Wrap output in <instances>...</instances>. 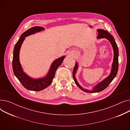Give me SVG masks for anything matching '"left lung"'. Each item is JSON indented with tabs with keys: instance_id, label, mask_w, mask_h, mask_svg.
Masks as SVG:
<instances>
[{
	"instance_id": "left-lung-1",
	"label": "left lung",
	"mask_w": 130,
	"mask_h": 130,
	"mask_svg": "<svg viewBox=\"0 0 130 130\" xmlns=\"http://www.w3.org/2000/svg\"><path fill=\"white\" fill-rule=\"evenodd\" d=\"M98 32V36L97 37L98 39L100 38H105L108 40L110 41L111 43L114 52V57H113V62L112 65V69L111 73L109 75L105 78L104 80H102L101 82L98 83L96 85H95L92 90H88L85 89L83 87H82L78 83L77 81L76 77H75V74L76 71L78 69V65L77 62L75 63V65L73 72V77L75 81V83L76 84V85L80 88V90L82 91L87 92V93H98L101 91H102L109 85L113 79L117 76V74L118 71V67H119V61H118V57H119V49L117 46V43L115 42V40H114V37L113 36L109 33L108 31L104 30L99 29L97 30Z\"/></svg>"
}]
</instances>
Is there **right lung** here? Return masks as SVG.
<instances>
[{
	"instance_id": "1",
	"label": "right lung",
	"mask_w": 130,
	"mask_h": 130,
	"mask_svg": "<svg viewBox=\"0 0 130 130\" xmlns=\"http://www.w3.org/2000/svg\"><path fill=\"white\" fill-rule=\"evenodd\" d=\"M44 30V28L39 26H35L23 32L16 44L13 52L12 69L16 77L18 78L23 86L27 90L33 91H42L51 84L57 68L61 64L65 57L61 56L55 60L52 63L50 70L46 75L42 78H32L27 75L22 69L19 61V52L22 45L25 39L28 36L36 32Z\"/></svg>"
}]
</instances>
